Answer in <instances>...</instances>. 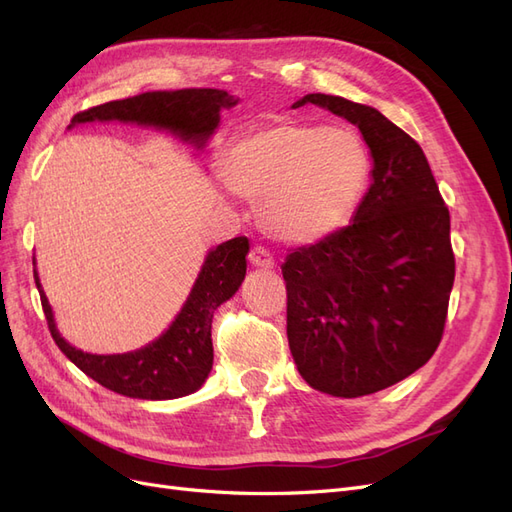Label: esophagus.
Masks as SVG:
<instances>
[{"instance_id": "obj_1", "label": "esophagus", "mask_w": 512, "mask_h": 512, "mask_svg": "<svg viewBox=\"0 0 512 512\" xmlns=\"http://www.w3.org/2000/svg\"><path fill=\"white\" fill-rule=\"evenodd\" d=\"M250 265L252 267H258V269H273V256L265 250V247H260V245H256L254 250L250 252Z\"/></svg>"}]
</instances>
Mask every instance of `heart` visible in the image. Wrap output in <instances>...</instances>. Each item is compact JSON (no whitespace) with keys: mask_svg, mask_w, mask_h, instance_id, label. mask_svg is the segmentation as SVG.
<instances>
[{"mask_svg":"<svg viewBox=\"0 0 512 512\" xmlns=\"http://www.w3.org/2000/svg\"><path fill=\"white\" fill-rule=\"evenodd\" d=\"M218 173L230 192L260 203L267 235L314 245L350 222L367 190L371 160L350 128L271 121L230 141Z\"/></svg>","mask_w":512,"mask_h":512,"instance_id":"heart-1","label":"heart"}]
</instances>
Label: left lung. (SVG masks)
Wrapping results in <instances>:
<instances>
[{
  "label": "left lung",
  "mask_w": 512,
  "mask_h": 512,
  "mask_svg": "<svg viewBox=\"0 0 512 512\" xmlns=\"http://www.w3.org/2000/svg\"><path fill=\"white\" fill-rule=\"evenodd\" d=\"M369 147L371 185L352 224L282 265L288 346L312 389L363 397L393 386L436 352L455 282L451 215L414 138L378 108L307 94Z\"/></svg>",
  "instance_id": "8db88e82"
}]
</instances>
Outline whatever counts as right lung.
Wrapping results in <instances>:
<instances>
[{
  "mask_svg": "<svg viewBox=\"0 0 512 512\" xmlns=\"http://www.w3.org/2000/svg\"><path fill=\"white\" fill-rule=\"evenodd\" d=\"M237 102L239 98L222 89L147 91L141 96L106 102L76 113L68 130L94 121L136 123V126L173 134L198 153L218 130L220 113ZM247 252H250V241L245 237L211 247L188 299L168 329L147 346L121 354H91L68 344L57 329L53 307L42 290L36 256L34 277L55 344L83 374L119 395L160 401L196 393L205 384L213 367V314L245 280Z\"/></svg>",
  "mask_w": 512,
  "mask_h": 512,
  "instance_id": "right-lung-1",
  "label": "right lung"
}]
</instances>
